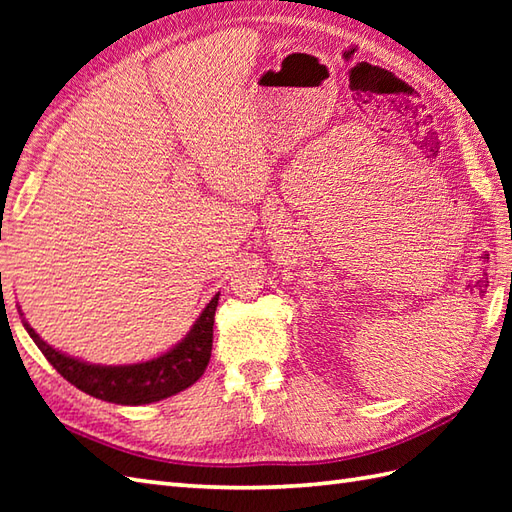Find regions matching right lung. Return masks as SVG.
Returning <instances> with one entry per match:
<instances>
[{"label":"right lung","instance_id":"add662e5","mask_svg":"<svg viewBox=\"0 0 512 512\" xmlns=\"http://www.w3.org/2000/svg\"><path fill=\"white\" fill-rule=\"evenodd\" d=\"M217 299H220V292L206 303L189 334L169 352L134 365H92L54 350L30 328L28 321H24V328L41 354L48 358V363L85 394L114 402V405H149V402H158L191 387L204 374L213 347Z\"/></svg>","mask_w":512,"mask_h":512}]
</instances>
